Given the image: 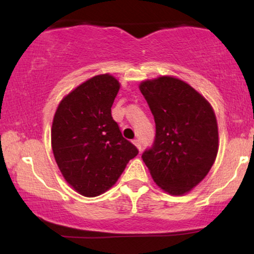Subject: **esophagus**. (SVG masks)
Returning <instances> with one entry per match:
<instances>
[{
	"mask_svg": "<svg viewBox=\"0 0 254 254\" xmlns=\"http://www.w3.org/2000/svg\"><path fill=\"white\" fill-rule=\"evenodd\" d=\"M133 143L136 145V148L138 149V151H141L142 150V145H141V142H140V140H134L133 141Z\"/></svg>",
	"mask_w": 254,
	"mask_h": 254,
	"instance_id": "1",
	"label": "esophagus"
}]
</instances>
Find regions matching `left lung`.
Segmentation results:
<instances>
[{"mask_svg": "<svg viewBox=\"0 0 254 254\" xmlns=\"http://www.w3.org/2000/svg\"><path fill=\"white\" fill-rule=\"evenodd\" d=\"M156 124V136L142 159L157 186L184 195L210 171L218 151V128L209 102L173 76L141 82Z\"/></svg>", "mask_w": 254, "mask_h": 254, "instance_id": "1", "label": "left lung"}]
</instances>
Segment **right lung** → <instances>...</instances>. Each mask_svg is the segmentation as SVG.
Listing matches in <instances>:
<instances>
[{
    "label": "right lung",
    "mask_w": 254,
    "mask_h": 254,
    "mask_svg": "<svg viewBox=\"0 0 254 254\" xmlns=\"http://www.w3.org/2000/svg\"><path fill=\"white\" fill-rule=\"evenodd\" d=\"M119 89L112 75L93 76L64 97L54 114L51 138L55 162L65 182L84 196L110 190L138 154L111 114Z\"/></svg>",
    "instance_id": "obj_1"
}]
</instances>
